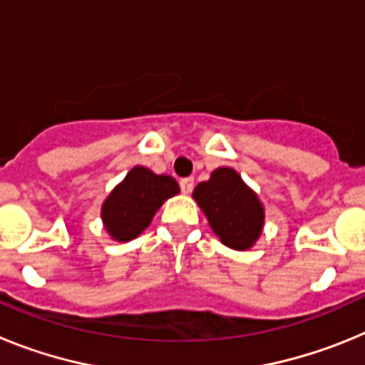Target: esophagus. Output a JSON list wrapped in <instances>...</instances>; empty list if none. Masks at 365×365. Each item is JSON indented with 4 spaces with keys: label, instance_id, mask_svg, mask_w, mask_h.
Listing matches in <instances>:
<instances>
[{
    "label": "esophagus",
    "instance_id": "1",
    "mask_svg": "<svg viewBox=\"0 0 365 365\" xmlns=\"http://www.w3.org/2000/svg\"><path fill=\"white\" fill-rule=\"evenodd\" d=\"M180 190L182 193H190L193 190V177H185V179H180Z\"/></svg>",
    "mask_w": 365,
    "mask_h": 365
}]
</instances>
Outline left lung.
Returning a JSON list of instances; mask_svg holds the SVG:
<instances>
[{
    "label": "left lung",
    "instance_id": "8db88e82",
    "mask_svg": "<svg viewBox=\"0 0 365 365\" xmlns=\"http://www.w3.org/2000/svg\"><path fill=\"white\" fill-rule=\"evenodd\" d=\"M212 230L222 245L234 250H248L259 240L265 210L256 193L232 168H217L193 190Z\"/></svg>",
    "mask_w": 365,
    "mask_h": 365
}]
</instances>
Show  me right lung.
I'll return each instance as SVG.
<instances>
[{
  "label": "right lung",
  "instance_id": "1",
  "mask_svg": "<svg viewBox=\"0 0 365 365\" xmlns=\"http://www.w3.org/2000/svg\"><path fill=\"white\" fill-rule=\"evenodd\" d=\"M175 193H179V185L173 177L135 166L102 205L104 228L111 240L120 243L135 240L150 227L163 202Z\"/></svg>",
  "mask_w": 365,
  "mask_h": 365
}]
</instances>
